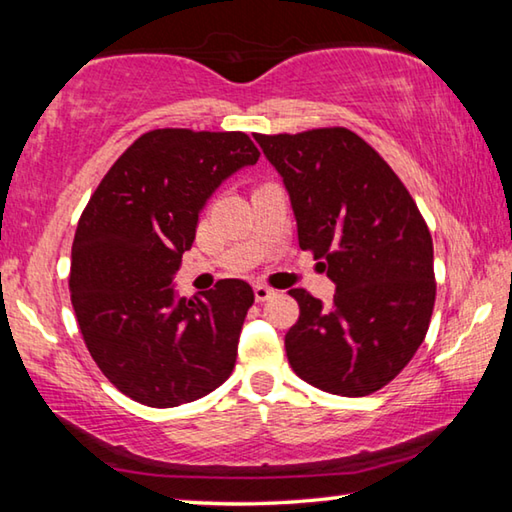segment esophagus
Returning a JSON list of instances; mask_svg holds the SVG:
<instances>
[{"mask_svg": "<svg viewBox=\"0 0 512 512\" xmlns=\"http://www.w3.org/2000/svg\"><path fill=\"white\" fill-rule=\"evenodd\" d=\"M255 300L257 302H266L268 298H273L275 296V291L273 289H268V287H264V284H255Z\"/></svg>", "mask_w": 512, "mask_h": 512, "instance_id": "obj_1", "label": "esophagus"}]
</instances>
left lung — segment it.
Returning a JSON list of instances; mask_svg holds the SVG:
<instances>
[{
    "instance_id": "left-lung-1",
    "label": "left lung",
    "mask_w": 512,
    "mask_h": 512,
    "mask_svg": "<svg viewBox=\"0 0 512 512\" xmlns=\"http://www.w3.org/2000/svg\"><path fill=\"white\" fill-rule=\"evenodd\" d=\"M282 176L298 244L336 284L329 305L291 289L300 318L284 336L293 372L320 391H379L413 359L429 329L433 244L395 171L348 128L255 135Z\"/></svg>"
}]
</instances>
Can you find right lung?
<instances>
[{"mask_svg":"<svg viewBox=\"0 0 512 512\" xmlns=\"http://www.w3.org/2000/svg\"><path fill=\"white\" fill-rule=\"evenodd\" d=\"M259 160L246 133L158 128L112 164L72 244V305L103 375L131 400L171 409L230 377L244 318V280L178 296L173 275L198 214L223 180Z\"/></svg>","mask_w":512,"mask_h":512,"instance_id":"obj_1","label":"right lung"}]
</instances>
